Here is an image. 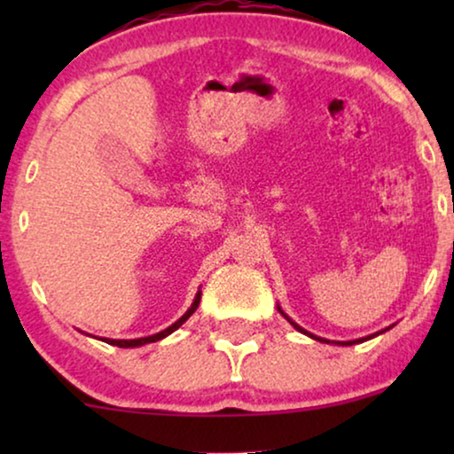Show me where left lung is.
Masks as SVG:
<instances>
[{
  "mask_svg": "<svg viewBox=\"0 0 454 454\" xmlns=\"http://www.w3.org/2000/svg\"><path fill=\"white\" fill-rule=\"evenodd\" d=\"M278 312H281V309H278ZM281 314H283V312H281ZM283 316H285V314H283ZM285 318H287V316H285ZM287 320H289V318H287ZM289 322H291V325H294V326L297 328V331H300V333H303V334H308V337H312V339H316V340H325V339H320V337H314V334H309L308 331H303V328H301V326H297L294 320H289ZM372 337H376V334H370V337H365V339L349 340V343H339V345H353V343H364V340H368V339H372ZM326 343H328V340H326Z\"/></svg>",
  "mask_w": 454,
  "mask_h": 454,
  "instance_id": "1",
  "label": "left lung"
}]
</instances>
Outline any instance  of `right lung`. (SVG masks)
Here are the masks:
<instances>
[{
    "label": "right lung",
    "instance_id": "add662e5",
    "mask_svg": "<svg viewBox=\"0 0 454 454\" xmlns=\"http://www.w3.org/2000/svg\"><path fill=\"white\" fill-rule=\"evenodd\" d=\"M198 303H200V294L196 295V300H194V303H192V308L188 309V312H185L182 318H179L176 325H171L169 328H165V331H160V333H157V334H153V337H145V339H129V340H115V339H103L105 343H109V345H117V347H140V345H145V343H154V340H160L163 337H167V334H171L173 331H177L179 326L184 325L185 320L190 318L192 314L196 312V308H198Z\"/></svg>",
    "mask_w": 454,
    "mask_h": 454
}]
</instances>
